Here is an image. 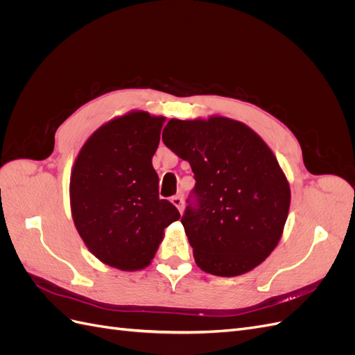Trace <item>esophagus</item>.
<instances>
[{"mask_svg":"<svg viewBox=\"0 0 355 355\" xmlns=\"http://www.w3.org/2000/svg\"><path fill=\"white\" fill-rule=\"evenodd\" d=\"M171 202H173V206L178 207V210L182 213L184 211V198H182L180 196H175L171 197Z\"/></svg>","mask_w":355,"mask_h":355,"instance_id":"obj_1","label":"esophagus"}]
</instances>
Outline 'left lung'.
<instances>
[{"label": "left lung", "instance_id": "1", "mask_svg": "<svg viewBox=\"0 0 355 355\" xmlns=\"http://www.w3.org/2000/svg\"><path fill=\"white\" fill-rule=\"evenodd\" d=\"M163 142L189 163L196 207L180 222L204 272L237 277L252 271L280 241L290 207L284 171L262 137L227 116L171 118Z\"/></svg>", "mask_w": 355, "mask_h": 355}]
</instances>
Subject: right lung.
Wrapping results in <instances>:
<instances>
[{
	"instance_id": "right-lung-1",
	"label": "right lung",
	"mask_w": 355,
	"mask_h": 355,
	"mask_svg": "<svg viewBox=\"0 0 355 355\" xmlns=\"http://www.w3.org/2000/svg\"><path fill=\"white\" fill-rule=\"evenodd\" d=\"M164 116L132 111L105 123L75 158L71 171V213L87 249L121 271L144 270L180 218L158 197L153 157Z\"/></svg>"
}]
</instances>
